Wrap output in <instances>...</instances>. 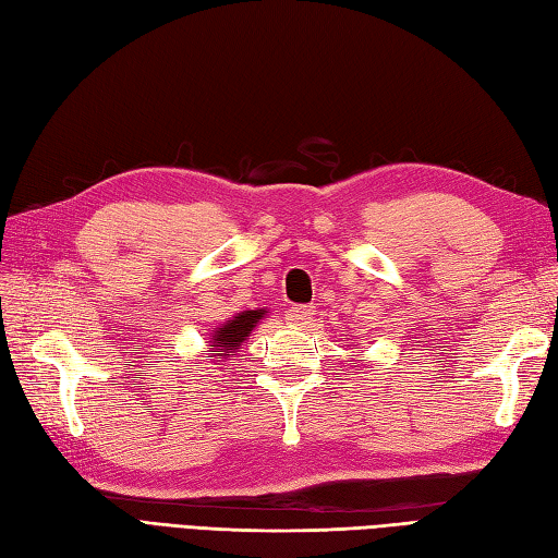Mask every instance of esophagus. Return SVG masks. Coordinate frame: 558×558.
Returning <instances> with one entry per match:
<instances>
[{
  "label": "esophagus",
  "mask_w": 558,
  "mask_h": 558,
  "mask_svg": "<svg viewBox=\"0 0 558 558\" xmlns=\"http://www.w3.org/2000/svg\"><path fill=\"white\" fill-rule=\"evenodd\" d=\"M313 315H315L313 307H307V305H299V307H291L289 315H287V319H289V325H295V327H305V325H311Z\"/></svg>",
  "instance_id": "1"
}]
</instances>
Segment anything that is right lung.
<instances>
[{
	"instance_id": "1",
	"label": "right lung",
	"mask_w": 558,
	"mask_h": 558,
	"mask_svg": "<svg viewBox=\"0 0 558 558\" xmlns=\"http://www.w3.org/2000/svg\"><path fill=\"white\" fill-rule=\"evenodd\" d=\"M267 315L265 307H257V311H243L236 313L233 317H229L227 322H221L213 331L207 333L205 341L209 345L207 351V363H215V365H225L229 363L233 355L239 353L241 345L251 337L253 329L263 322V317Z\"/></svg>"
}]
</instances>
